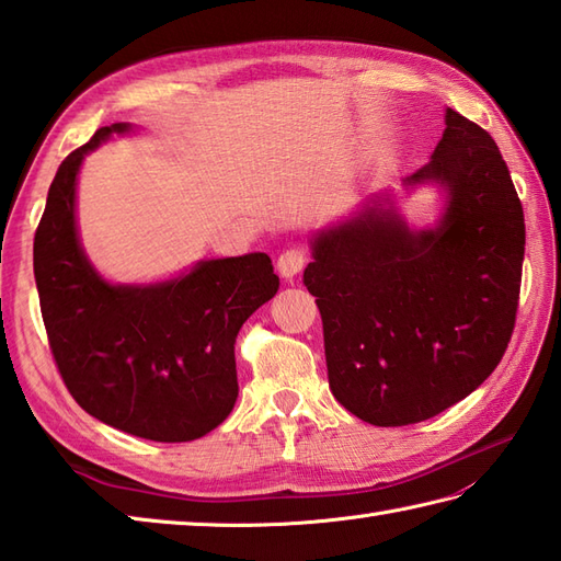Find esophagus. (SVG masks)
<instances>
[{
    "instance_id": "esophagus-1",
    "label": "esophagus",
    "mask_w": 561,
    "mask_h": 561,
    "mask_svg": "<svg viewBox=\"0 0 561 561\" xmlns=\"http://www.w3.org/2000/svg\"><path fill=\"white\" fill-rule=\"evenodd\" d=\"M306 265V250L304 248H287L277 260V270L284 279H294Z\"/></svg>"
}]
</instances>
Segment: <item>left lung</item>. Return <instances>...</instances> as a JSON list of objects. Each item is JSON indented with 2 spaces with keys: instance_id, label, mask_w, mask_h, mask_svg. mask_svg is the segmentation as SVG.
<instances>
[{
  "instance_id": "8db88e82",
  "label": "left lung",
  "mask_w": 561,
  "mask_h": 561,
  "mask_svg": "<svg viewBox=\"0 0 561 561\" xmlns=\"http://www.w3.org/2000/svg\"><path fill=\"white\" fill-rule=\"evenodd\" d=\"M438 183L434 231H410L371 199L313 238L306 289L323 318L330 390L376 426L424 422L468 398L516 325L526 221L492 135L446 111L434 157L404 185Z\"/></svg>"
}]
</instances>
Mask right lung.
<instances>
[{"mask_svg":"<svg viewBox=\"0 0 561 561\" xmlns=\"http://www.w3.org/2000/svg\"><path fill=\"white\" fill-rule=\"evenodd\" d=\"M101 127L59 163L33 241L47 342L71 398L103 424L161 444L195 440L238 398V330L279 289L265 253L205 260L151 287L99 277L77 236L79 165L113 133Z\"/></svg>","mask_w":561,"mask_h":561,"instance_id":"obj_1","label":"right lung"}]
</instances>
